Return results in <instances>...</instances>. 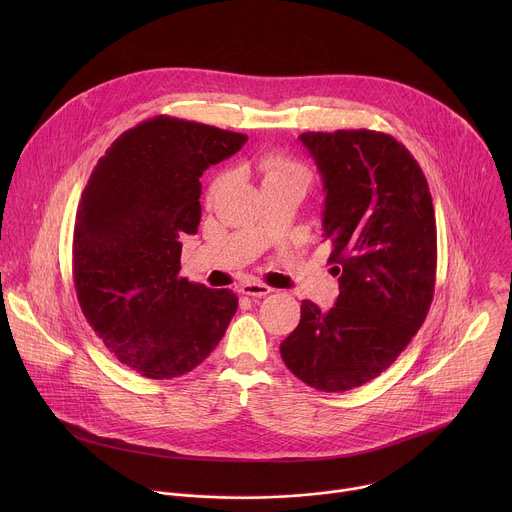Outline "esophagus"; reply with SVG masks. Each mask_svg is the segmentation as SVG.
I'll return each mask as SVG.
<instances>
[{"label":"esophagus","mask_w":512,"mask_h":512,"mask_svg":"<svg viewBox=\"0 0 512 512\" xmlns=\"http://www.w3.org/2000/svg\"><path fill=\"white\" fill-rule=\"evenodd\" d=\"M239 291L243 296H249V298H265V296H269L271 294V287L269 285H265V283H255V281H251V283H243L241 287H239Z\"/></svg>","instance_id":"obj_1"}]
</instances>
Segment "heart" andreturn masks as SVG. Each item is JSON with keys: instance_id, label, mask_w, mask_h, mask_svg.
<instances>
[{"instance_id": "1", "label": "heart", "mask_w": 512, "mask_h": 512, "mask_svg": "<svg viewBox=\"0 0 512 512\" xmlns=\"http://www.w3.org/2000/svg\"><path fill=\"white\" fill-rule=\"evenodd\" d=\"M259 174L263 178V186H296L300 188L302 192H306L312 184V172L298 160L289 158L285 154H279V152H269L265 156L259 158ZM223 182H225V176H216L210 186H208V200H212L218 190L223 188Z\"/></svg>"}]
</instances>
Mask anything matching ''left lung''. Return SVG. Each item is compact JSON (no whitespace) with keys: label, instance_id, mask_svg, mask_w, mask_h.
I'll use <instances>...</instances> for the list:
<instances>
[{"label":"left lung","instance_id":"8db88e82","mask_svg":"<svg viewBox=\"0 0 512 512\" xmlns=\"http://www.w3.org/2000/svg\"><path fill=\"white\" fill-rule=\"evenodd\" d=\"M300 139L322 174L324 241L340 296L326 312L304 300L300 324L279 350L308 387L342 393L387 371L425 322L435 212L417 160L393 135L338 129Z\"/></svg>","mask_w":512,"mask_h":512}]
</instances>
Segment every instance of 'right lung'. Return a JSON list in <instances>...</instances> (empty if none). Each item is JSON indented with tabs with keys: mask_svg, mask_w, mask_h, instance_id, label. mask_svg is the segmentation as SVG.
<instances>
[{
	"mask_svg": "<svg viewBox=\"0 0 512 512\" xmlns=\"http://www.w3.org/2000/svg\"><path fill=\"white\" fill-rule=\"evenodd\" d=\"M245 133L156 115L97 162L72 235V281L103 344L145 379L190 373L221 342L239 298L180 277L182 237L200 223L202 172Z\"/></svg>",
	"mask_w": 512,
	"mask_h": 512,
	"instance_id": "obj_1",
	"label": "right lung"
}]
</instances>
